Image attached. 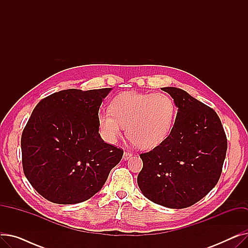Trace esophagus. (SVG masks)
Masks as SVG:
<instances>
[{
    "mask_svg": "<svg viewBox=\"0 0 248 248\" xmlns=\"http://www.w3.org/2000/svg\"><path fill=\"white\" fill-rule=\"evenodd\" d=\"M132 155H133V154H132L131 152H127V151H126V152H124V153L123 158H124V161H126V160H128L129 158H131Z\"/></svg>",
    "mask_w": 248,
    "mask_h": 248,
    "instance_id": "34e87169",
    "label": "esophagus"
}]
</instances>
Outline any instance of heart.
Listing matches in <instances>:
<instances>
[{
    "label": "heart",
    "instance_id": "1",
    "mask_svg": "<svg viewBox=\"0 0 248 248\" xmlns=\"http://www.w3.org/2000/svg\"><path fill=\"white\" fill-rule=\"evenodd\" d=\"M175 117V102L169 95L126 91L113 98L109 110L98 113V124L107 140L115 141L126 126V137L137 148L151 150L170 135Z\"/></svg>",
    "mask_w": 248,
    "mask_h": 248
}]
</instances>
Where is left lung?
<instances>
[{
  "label": "left lung",
  "instance_id": "obj_1",
  "mask_svg": "<svg viewBox=\"0 0 248 248\" xmlns=\"http://www.w3.org/2000/svg\"><path fill=\"white\" fill-rule=\"evenodd\" d=\"M162 89L173 97L177 116L166 140L140 155L138 185L152 202L182 209L200 201L217 184L227 139L213 108L181 88Z\"/></svg>",
  "mask_w": 248,
  "mask_h": 248
}]
</instances>
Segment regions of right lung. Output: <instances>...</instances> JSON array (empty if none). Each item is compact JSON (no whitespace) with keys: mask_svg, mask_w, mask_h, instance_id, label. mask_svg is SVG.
I'll use <instances>...</instances> for the list:
<instances>
[{"mask_svg":"<svg viewBox=\"0 0 248 248\" xmlns=\"http://www.w3.org/2000/svg\"><path fill=\"white\" fill-rule=\"evenodd\" d=\"M111 88L66 89L35 107L22 138V165L32 187L50 202L88 200L106 183L124 151L98 134V110Z\"/></svg>","mask_w":248,"mask_h":248,"instance_id":"1","label":"right lung"}]
</instances>
